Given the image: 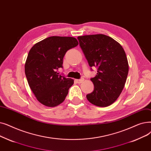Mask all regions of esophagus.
Returning a JSON list of instances; mask_svg holds the SVG:
<instances>
[{"instance_id":"1","label":"esophagus","mask_w":151,"mask_h":151,"mask_svg":"<svg viewBox=\"0 0 151 151\" xmlns=\"http://www.w3.org/2000/svg\"><path fill=\"white\" fill-rule=\"evenodd\" d=\"M83 78H81V79H76L75 80V82L77 83H81L83 81Z\"/></svg>"}]
</instances>
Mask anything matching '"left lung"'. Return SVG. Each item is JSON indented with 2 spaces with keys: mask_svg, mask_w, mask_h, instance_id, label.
<instances>
[{
  "mask_svg": "<svg viewBox=\"0 0 151 151\" xmlns=\"http://www.w3.org/2000/svg\"><path fill=\"white\" fill-rule=\"evenodd\" d=\"M77 39L89 66L97 68L96 75L90 78L94 90L86 96L95 106H108L116 101L126 82L128 63L124 50L119 43L104 34Z\"/></svg>",
  "mask_w": 151,
  "mask_h": 151,
  "instance_id": "obj_1",
  "label": "left lung"
}]
</instances>
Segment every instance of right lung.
I'll return each instance as SVG.
<instances>
[{
  "label": "right lung",
  "instance_id": "right-lung-1",
  "mask_svg": "<svg viewBox=\"0 0 151 151\" xmlns=\"http://www.w3.org/2000/svg\"><path fill=\"white\" fill-rule=\"evenodd\" d=\"M78 44L72 37L52 36L35 44L28 53L25 74L29 85L38 101L46 106L55 107L63 103L74 80L60 75L68 50Z\"/></svg>",
  "mask_w": 151,
  "mask_h": 151
}]
</instances>
